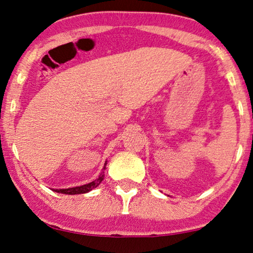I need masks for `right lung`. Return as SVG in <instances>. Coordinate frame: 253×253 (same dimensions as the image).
<instances>
[{"mask_svg":"<svg viewBox=\"0 0 253 253\" xmlns=\"http://www.w3.org/2000/svg\"><path fill=\"white\" fill-rule=\"evenodd\" d=\"M106 166H107V162L105 163V167H103V169H106ZM105 172H101L99 175L98 179H95L94 181H92L90 183H86V184H83V186H80V187H73V188H69V189H54V191L56 192H59V194H64V195H78V194H86V192L91 191L92 189H94V188H97L101 181L103 180V177H105Z\"/></svg>","mask_w":253,"mask_h":253,"instance_id":"obj_1","label":"right lung"}]
</instances>
